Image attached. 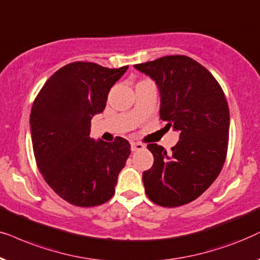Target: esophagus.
<instances>
[{
	"instance_id": "1",
	"label": "esophagus",
	"mask_w": 260,
	"mask_h": 260,
	"mask_svg": "<svg viewBox=\"0 0 260 260\" xmlns=\"http://www.w3.org/2000/svg\"><path fill=\"white\" fill-rule=\"evenodd\" d=\"M145 147H146V146H145V145L141 144V143H134V141L131 143V150H132L133 152L141 151V150H144Z\"/></svg>"
}]
</instances>
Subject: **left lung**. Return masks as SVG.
Returning a JSON list of instances; mask_svg holds the SVG:
<instances>
[{
	"instance_id": "obj_1",
	"label": "left lung",
	"mask_w": 260,
	"mask_h": 260,
	"mask_svg": "<svg viewBox=\"0 0 260 260\" xmlns=\"http://www.w3.org/2000/svg\"><path fill=\"white\" fill-rule=\"evenodd\" d=\"M160 95V119L179 133L168 153L147 145L154 161L143 172L145 191L161 207L186 205L202 195L219 176L226 159L230 109L213 75L186 55H166L137 64Z\"/></svg>"
}]
</instances>
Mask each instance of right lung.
<instances>
[{
    "instance_id": "1",
    "label": "right lung",
    "mask_w": 260,
    "mask_h": 260,
    "mask_svg": "<svg viewBox=\"0 0 260 260\" xmlns=\"http://www.w3.org/2000/svg\"><path fill=\"white\" fill-rule=\"evenodd\" d=\"M128 67L75 61L54 72L30 110V136L39 171L61 199L94 207L112 199L131 145L90 138L92 116L106 108L109 90Z\"/></svg>"
}]
</instances>
